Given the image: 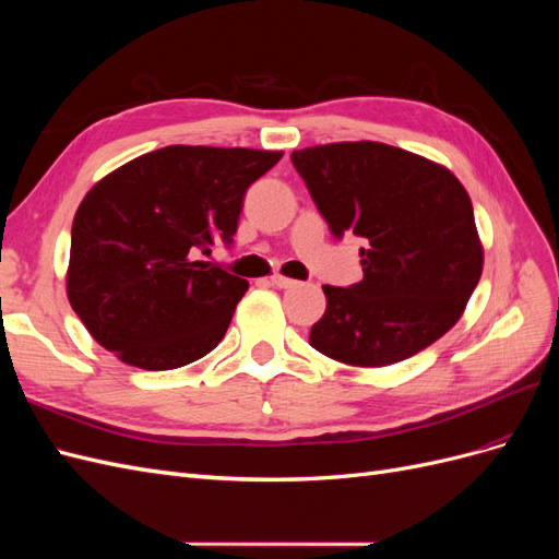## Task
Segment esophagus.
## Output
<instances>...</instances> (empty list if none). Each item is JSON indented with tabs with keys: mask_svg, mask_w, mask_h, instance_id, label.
I'll return each mask as SVG.
<instances>
[{
	"mask_svg": "<svg viewBox=\"0 0 559 559\" xmlns=\"http://www.w3.org/2000/svg\"><path fill=\"white\" fill-rule=\"evenodd\" d=\"M270 282H273L277 289H292V286H296L298 282L296 280H292V277H284V275H273L270 277Z\"/></svg>",
	"mask_w": 559,
	"mask_h": 559,
	"instance_id": "obj_1",
	"label": "esophagus"
}]
</instances>
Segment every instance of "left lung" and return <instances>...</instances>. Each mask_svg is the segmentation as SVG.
Masks as SVG:
<instances>
[{
	"label": "left lung",
	"instance_id": "obj_1",
	"mask_svg": "<svg viewBox=\"0 0 559 559\" xmlns=\"http://www.w3.org/2000/svg\"><path fill=\"white\" fill-rule=\"evenodd\" d=\"M294 167L335 238L354 233L364 280L324 284L326 312L310 345L380 368L413 357L460 321L483 275L473 205L448 167L382 142L294 151Z\"/></svg>",
	"mask_w": 559,
	"mask_h": 559
}]
</instances>
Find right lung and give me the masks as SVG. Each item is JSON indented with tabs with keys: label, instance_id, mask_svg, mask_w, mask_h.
<instances>
[{
	"label": "right lung",
	"instance_id": "obj_1",
	"mask_svg": "<svg viewBox=\"0 0 559 559\" xmlns=\"http://www.w3.org/2000/svg\"><path fill=\"white\" fill-rule=\"evenodd\" d=\"M282 151L173 144L99 179L72 224L67 298L128 366L173 370L212 352L247 280L200 261L233 242L245 193Z\"/></svg>",
	"mask_w": 559,
	"mask_h": 559
}]
</instances>
